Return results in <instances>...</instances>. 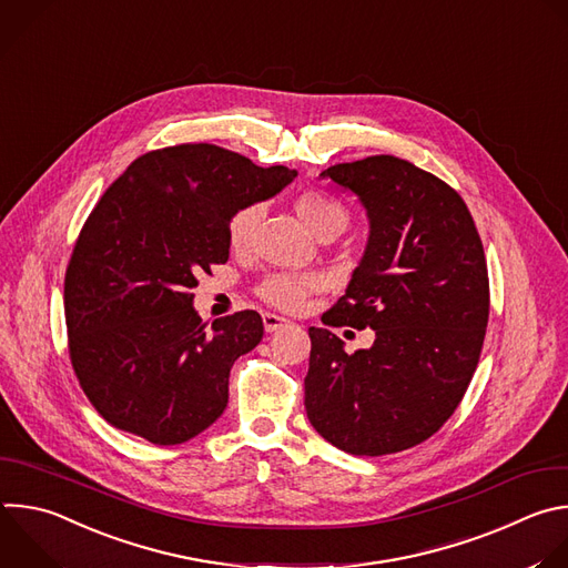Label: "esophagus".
I'll return each instance as SVG.
<instances>
[{
    "mask_svg": "<svg viewBox=\"0 0 568 568\" xmlns=\"http://www.w3.org/2000/svg\"><path fill=\"white\" fill-rule=\"evenodd\" d=\"M263 325H265V332H278V329H283L285 325H290V321H287L285 316L265 312V314H263Z\"/></svg>",
    "mask_w": 568,
    "mask_h": 568,
    "instance_id": "34e87169",
    "label": "esophagus"
}]
</instances>
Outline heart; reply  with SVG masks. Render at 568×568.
I'll list each match as a JSON object with an SVG mask.
<instances>
[{
    "label": "heart",
    "mask_w": 568,
    "mask_h": 568,
    "mask_svg": "<svg viewBox=\"0 0 568 568\" xmlns=\"http://www.w3.org/2000/svg\"><path fill=\"white\" fill-rule=\"evenodd\" d=\"M294 212L303 221V225L316 236H336L347 225V210L332 196L323 192H303L294 201ZM263 216L261 203H250L241 207L227 225L230 247L243 252L250 247L252 234ZM325 276L321 272H283L272 274L258 285V296L278 310L294 312L303 307L310 294L325 287Z\"/></svg>",
    "instance_id": "obj_1"
}]
</instances>
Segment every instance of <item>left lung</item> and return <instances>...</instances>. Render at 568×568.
<instances>
[{
    "mask_svg": "<svg viewBox=\"0 0 568 568\" xmlns=\"http://www.w3.org/2000/svg\"><path fill=\"white\" fill-rule=\"evenodd\" d=\"M358 199L369 234L345 294L323 314L332 327H372L367 349L345 352L310 327L305 410L332 446L379 457L435 435L459 406L488 325V270L462 196L395 155L321 171Z\"/></svg>",
    "mask_w": 568,
    "mask_h": 568,
    "instance_id": "obj_1",
    "label": "left lung"
}]
</instances>
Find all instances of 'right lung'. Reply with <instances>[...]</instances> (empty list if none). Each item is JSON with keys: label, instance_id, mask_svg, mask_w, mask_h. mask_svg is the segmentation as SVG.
Returning <instances> with one entry per match:
<instances>
[{"label": "right lung", "instance_id": "add662e5", "mask_svg": "<svg viewBox=\"0 0 568 568\" xmlns=\"http://www.w3.org/2000/svg\"><path fill=\"white\" fill-rule=\"evenodd\" d=\"M296 178L216 144L133 160L106 189L64 278L71 363L95 410L155 446L207 430L227 408L230 369L263 338L254 310L207 329L192 290L227 263L230 219Z\"/></svg>", "mask_w": 568, "mask_h": 568}]
</instances>
